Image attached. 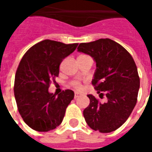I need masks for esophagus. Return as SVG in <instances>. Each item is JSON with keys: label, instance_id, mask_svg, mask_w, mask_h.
Instances as JSON below:
<instances>
[{"label": "esophagus", "instance_id": "esophagus-1", "mask_svg": "<svg viewBox=\"0 0 152 152\" xmlns=\"http://www.w3.org/2000/svg\"><path fill=\"white\" fill-rule=\"evenodd\" d=\"M80 96V94H78V93H75V95H74V98L75 99H76V98H78Z\"/></svg>", "mask_w": 152, "mask_h": 152}]
</instances>
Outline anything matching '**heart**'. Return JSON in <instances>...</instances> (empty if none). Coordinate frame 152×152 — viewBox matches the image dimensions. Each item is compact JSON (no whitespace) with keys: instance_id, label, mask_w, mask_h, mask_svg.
Returning a JSON list of instances; mask_svg holds the SVG:
<instances>
[{"instance_id":"obj_1","label":"heart","mask_w":152,"mask_h":152,"mask_svg":"<svg viewBox=\"0 0 152 152\" xmlns=\"http://www.w3.org/2000/svg\"><path fill=\"white\" fill-rule=\"evenodd\" d=\"M70 86L76 90H80L82 89V84L78 80H74L70 82Z\"/></svg>"}]
</instances>
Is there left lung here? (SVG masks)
I'll return each instance as SVG.
<instances>
[{"label": "left lung", "instance_id": "1", "mask_svg": "<svg viewBox=\"0 0 152 152\" xmlns=\"http://www.w3.org/2000/svg\"><path fill=\"white\" fill-rule=\"evenodd\" d=\"M77 50L89 54L96 62L92 85L99 97L106 96L101 102L89 94V105L83 115L87 124L100 133H111L124 124L137 103L140 78L133 57L124 47L106 38L80 43Z\"/></svg>", "mask_w": 152, "mask_h": 152}]
</instances>
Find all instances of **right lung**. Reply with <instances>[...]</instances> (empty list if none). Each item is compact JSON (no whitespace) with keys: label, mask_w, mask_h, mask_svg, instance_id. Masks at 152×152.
Listing matches in <instances>:
<instances>
[{"label":"right lung","mask_w":152,"mask_h":152,"mask_svg":"<svg viewBox=\"0 0 152 152\" xmlns=\"http://www.w3.org/2000/svg\"><path fill=\"white\" fill-rule=\"evenodd\" d=\"M77 45L45 40L31 46L22 58L15 73L14 92L18 112L32 129L48 132L62 123L74 92L66 89L56 96L48 89L58 76L63 58Z\"/></svg>","instance_id":"add662e5"}]
</instances>
